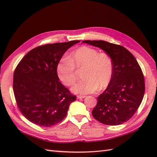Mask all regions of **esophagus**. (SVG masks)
I'll return each mask as SVG.
<instances>
[{
    "label": "esophagus",
    "instance_id": "esophagus-1",
    "mask_svg": "<svg viewBox=\"0 0 157 157\" xmlns=\"http://www.w3.org/2000/svg\"><path fill=\"white\" fill-rule=\"evenodd\" d=\"M85 97H86L85 96H83V95L80 96V95H79V96H77V98H78V99H82V98H84Z\"/></svg>",
    "mask_w": 157,
    "mask_h": 157
}]
</instances>
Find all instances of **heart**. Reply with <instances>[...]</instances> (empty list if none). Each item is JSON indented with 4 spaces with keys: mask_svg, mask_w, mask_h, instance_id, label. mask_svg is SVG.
I'll return each mask as SVG.
<instances>
[{
    "mask_svg": "<svg viewBox=\"0 0 157 157\" xmlns=\"http://www.w3.org/2000/svg\"><path fill=\"white\" fill-rule=\"evenodd\" d=\"M76 69H82V78L73 86L75 94L84 95L103 90L111 84L113 64L110 56L97 50L83 46L73 51L69 58L63 57L56 66V72L63 84L70 86L76 80Z\"/></svg>",
    "mask_w": 157,
    "mask_h": 157,
    "instance_id": "heart-1",
    "label": "heart"
}]
</instances>
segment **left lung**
<instances>
[{
	"label": "left lung",
	"mask_w": 157,
	"mask_h": 157,
	"mask_svg": "<svg viewBox=\"0 0 157 157\" xmlns=\"http://www.w3.org/2000/svg\"><path fill=\"white\" fill-rule=\"evenodd\" d=\"M82 43L101 48L110 56L113 64L111 82L97 98V105L92 112L93 117L109 125L128 121L137 111L144 94V78L138 63L122 46L103 40Z\"/></svg>",
	"instance_id": "8db88e82"
}]
</instances>
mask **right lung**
<instances>
[{"mask_svg":"<svg viewBox=\"0 0 157 157\" xmlns=\"http://www.w3.org/2000/svg\"><path fill=\"white\" fill-rule=\"evenodd\" d=\"M79 40L48 44L31 50L15 70L13 92L20 111L29 121L51 127L64 119L76 100L61 82L56 66Z\"/></svg>","mask_w":157,"mask_h":157,"instance_id":"1","label":"right lung"}]
</instances>
